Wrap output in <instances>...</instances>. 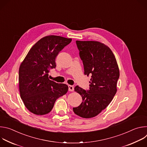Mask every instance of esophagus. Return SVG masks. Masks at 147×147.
<instances>
[{"label": "esophagus", "mask_w": 147, "mask_h": 147, "mask_svg": "<svg viewBox=\"0 0 147 147\" xmlns=\"http://www.w3.org/2000/svg\"><path fill=\"white\" fill-rule=\"evenodd\" d=\"M69 91H74V86H71V85H69Z\"/></svg>", "instance_id": "34e87169"}]
</instances>
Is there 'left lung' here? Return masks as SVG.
<instances>
[{
	"label": "left lung",
	"mask_w": 147,
	"mask_h": 147,
	"mask_svg": "<svg viewBox=\"0 0 147 147\" xmlns=\"http://www.w3.org/2000/svg\"><path fill=\"white\" fill-rule=\"evenodd\" d=\"M76 44L84 74L91 78L88 90L78 86L74 88L82 102L73 109L81 117L91 118L105 109L115 95L119 69L113 52L107 45L98 41L76 40Z\"/></svg>",
	"instance_id": "obj_1"
}]
</instances>
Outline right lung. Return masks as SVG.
<instances>
[{"mask_svg":"<svg viewBox=\"0 0 147 147\" xmlns=\"http://www.w3.org/2000/svg\"><path fill=\"white\" fill-rule=\"evenodd\" d=\"M71 41L70 38L56 35L44 37L31 48L21 64L18 71L20 96L32 113H49L56 99L67 93V85L50 80L48 73L56 67L59 53Z\"/></svg>","mask_w":147,"mask_h":147,"instance_id":"right-lung-1","label":"right lung"}]
</instances>
